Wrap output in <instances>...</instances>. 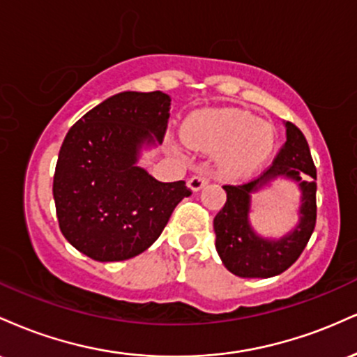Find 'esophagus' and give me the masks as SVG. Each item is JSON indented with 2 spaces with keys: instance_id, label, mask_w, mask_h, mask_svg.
Returning a JSON list of instances; mask_svg holds the SVG:
<instances>
[{
  "instance_id": "esophagus-1",
  "label": "esophagus",
  "mask_w": 357,
  "mask_h": 357,
  "mask_svg": "<svg viewBox=\"0 0 357 357\" xmlns=\"http://www.w3.org/2000/svg\"><path fill=\"white\" fill-rule=\"evenodd\" d=\"M208 181H210V176L202 173V174H196V176H192V178H190L188 186H190L192 191H199Z\"/></svg>"
}]
</instances>
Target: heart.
<instances>
[{
  "mask_svg": "<svg viewBox=\"0 0 357 357\" xmlns=\"http://www.w3.org/2000/svg\"><path fill=\"white\" fill-rule=\"evenodd\" d=\"M184 141L192 147L220 151L218 165L225 176H241L267 159L273 144L270 127L258 124L236 109H206L195 112L183 126Z\"/></svg>",
  "mask_w": 357,
  "mask_h": 357,
  "instance_id": "heart-1",
  "label": "heart"
}]
</instances>
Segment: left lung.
<instances>
[{"label": "left lung", "instance_id": "obj_1", "mask_svg": "<svg viewBox=\"0 0 357 357\" xmlns=\"http://www.w3.org/2000/svg\"><path fill=\"white\" fill-rule=\"evenodd\" d=\"M287 139L273 162L258 178L243 184H225L227 203L215 216L216 252L231 273L245 278H268L285 272L309 243L317 218V171L302 130L287 122ZM307 174L310 182L302 180ZM277 175L296 178L303 190L301 221L292 234L280 241L260 239L248 221L249 192Z\"/></svg>", "mask_w": 357, "mask_h": 357}]
</instances>
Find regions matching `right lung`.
I'll return each mask as SVG.
<instances>
[{"label": "right lung", "instance_id": "add662e5", "mask_svg": "<svg viewBox=\"0 0 357 357\" xmlns=\"http://www.w3.org/2000/svg\"><path fill=\"white\" fill-rule=\"evenodd\" d=\"M171 99L121 92L70 127L53 176L63 236L99 261L132 258L159 238L183 198L184 181L161 183L136 166L142 144L162 142Z\"/></svg>", "mask_w": 357, "mask_h": 357}]
</instances>
